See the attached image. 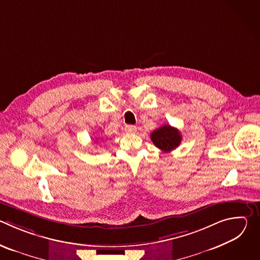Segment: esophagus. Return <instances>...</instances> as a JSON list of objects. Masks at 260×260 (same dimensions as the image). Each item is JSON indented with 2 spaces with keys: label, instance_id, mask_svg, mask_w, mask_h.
<instances>
[{
  "label": "esophagus",
  "instance_id": "1",
  "mask_svg": "<svg viewBox=\"0 0 260 260\" xmlns=\"http://www.w3.org/2000/svg\"><path fill=\"white\" fill-rule=\"evenodd\" d=\"M124 129H125L126 133H131V134L137 132V127H136L135 125H126V126L124 127Z\"/></svg>",
  "mask_w": 260,
  "mask_h": 260
}]
</instances>
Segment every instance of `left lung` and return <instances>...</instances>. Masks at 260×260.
<instances>
[{
  "label": "left lung",
  "mask_w": 260,
  "mask_h": 260,
  "mask_svg": "<svg viewBox=\"0 0 260 260\" xmlns=\"http://www.w3.org/2000/svg\"><path fill=\"white\" fill-rule=\"evenodd\" d=\"M151 141L164 152H170L180 145L182 136L180 132L171 125H162L151 134Z\"/></svg>",
  "instance_id": "8db88e82"
}]
</instances>
